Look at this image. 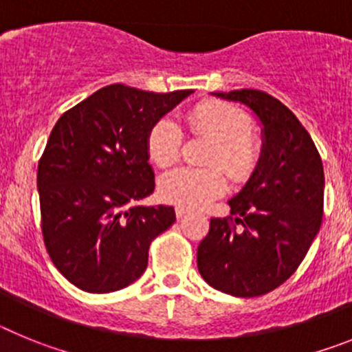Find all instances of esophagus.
Masks as SVG:
<instances>
[{
	"label": "esophagus",
	"instance_id": "1",
	"mask_svg": "<svg viewBox=\"0 0 352 352\" xmlns=\"http://www.w3.org/2000/svg\"><path fill=\"white\" fill-rule=\"evenodd\" d=\"M188 213H190V211L186 210V208L176 206V217H178V219H183V217H186Z\"/></svg>",
	"mask_w": 352,
	"mask_h": 352
}]
</instances>
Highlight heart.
<instances>
[{
  "instance_id": "obj_1",
  "label": "heart",
  "mask_w": 352,
  "mask_h": 352,
  "mask_svg": "<svg viewBox=\"0 0 352 352\" xmlns=\"http://www.w3.org/2000/svg\"><path fill=\"white\" fill-rule=\"evenodd\" d=\"M186 126L194 135L211 141L203 164L208 167H178L162 174L158 194L164 201L183 208H201L222 195L227 176L236 183L247 182L261 160V142L250 132L252 121L243 109L227 102L204 100L188 109ZM183 132L176 121L162 118L155 121L146 138L149 160L167 167L179 158Z\"/></svg>"
}]
</instances>
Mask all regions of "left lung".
I'll use <instances>...</instances> for the list:
<instances>
[{
    "mask_svg": "<svg viewBox=\"0 0 352 352\" xmlns=\"http://www.w3.org/2000/svg\"><path fill=\"white\" fill-rule=\"evenodd\" d=\"M214 95L250 107L263 123L264 142L257 169L229 201L231 217L210 220V232L197 247V268L219 291L261 296L296 272L321 229V155L300 120L275 96L259 89Z\"/></svg>",
    "mask_w": 352,
    "mask_h": 352,
    "instance_id": "left-lung-1",
    "label": "left lung"
}]
</instances>
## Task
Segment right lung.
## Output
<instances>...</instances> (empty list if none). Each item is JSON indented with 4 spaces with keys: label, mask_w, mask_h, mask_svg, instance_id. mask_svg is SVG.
I'll use <instances>...</instances> for the list:
<instances>
[{
    "label": "right lung",
    "mask_w": 352,
    "mask_h": 352,
    "mask_svg": "<svg viewBox=\"0 0 352 352\" xmlns=\"http://www.w3.org/2000/svg\"><path fill=\"white\" fill-rule=\"evenodd\" d=\"M194 93L111 84L58 120L38 162L42 236L54 266L86 292L120 291L148 266L149 245L176 220L173 206H138L155 190L146 138Z\"/></svg>",
    "instance_id": "add662e5"
}]
</instances>
